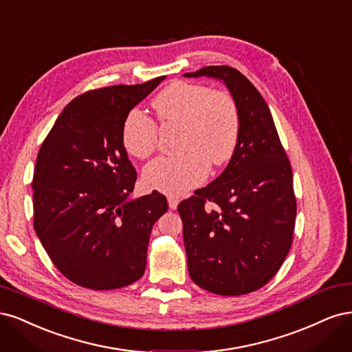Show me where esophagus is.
Wrapping results in <instances>:
<instances>
[{"label":"esophagus","instance_id":"1","mask_svg":"<svg viewBox=\"0 0 352 352\" xmlns=\"http://www.w3.org/2000/svg\"><path fill=\"white\" fill-rule=\"evenodd\" d=\"M178 197L177 196H168V205H169V209L175 210L177 206H178Z\"/></svg>","mask_w":352,"mask_h":352}]
</instances>
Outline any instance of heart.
I'll use <instances>...</instances> for the list:
<instances>
[{"label":"heart","mask_w":352,"mask_h":352,"mask_svg":"<svg viewBox=\"0 0 352 352\" xmlns=\"http://www.w3.org/2000/svg\"><path fill=\"white\" fill-rule=\"evenodd\" d=\"M152 107L164 124L183 126L181 149L175 156H160L144 168L147 187L179 196L206 178L209 164L231 160L240 138V111L223 90L191 82H174L155 96ZM121 139L126 151L144 160L157 147V126L143 111L133 109L124 120Z\"/></svg>","instance_id":"heart-1"}]
</instances>
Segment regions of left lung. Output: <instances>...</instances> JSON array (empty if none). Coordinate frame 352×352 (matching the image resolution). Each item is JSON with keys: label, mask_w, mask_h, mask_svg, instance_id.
<instances>
[{"label": "left lung", "mask_w": 352, "mask_h": 352, "mask_svg": "<svg viewBox=\"0 0 352 352\" xmlns=\"http://www.w3.org/2000/svg\"><path fill=\"white\" fill-rule=\"evenodd\" d=\"M201 76L228 87L240 111V138L223 173L178 205L188 274L218 296H244L276 275L291 248L297 214L292 169L253 83L228 65L184 74Z\"/></svg>", "instance_id": "1"}]
</instances>
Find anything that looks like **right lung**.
I'll list each match as a JSON object with an SVG mask.
<instances>
[{"label": "right lung", "instance_id": "right-lung-1", "mask_svg": "<svg viewBox=\"0 0 352 352\" xmlns=\"http://www.w3.org/2000/svg\"><path fill=\"white\" fill-rule=\"evenodd\" d=\"M165 78L90 90L43 140L33 174V226L55 267L77 285L116 289L140 279L161 192L131 199L138 179L122 144L130 111Z\"/></svg>", "mask_w": 352, "mask_h": 352}]
</instances>
